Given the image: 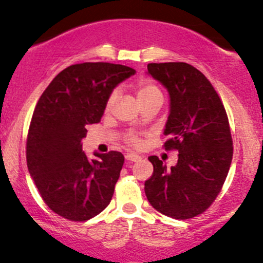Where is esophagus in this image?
<instances>
[{"label":"esophagus","mask_w":263,"mask_h":263,"mask_svg":"<svg viewBox=\"0 0 263 263\" xmlns=\"http://www.w3.org/2000/svg\"><path fill=\"white\" fill-rule=\"evenodd\" d=\"M125 159L128 160V162H139V160L142 159V158H140L139 155H137V154L128 153V154H125Z\"/></svg>","instance_id":"1"}]
</instances>
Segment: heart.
Wrapping results in <instances>:
<instances>
[{"label": "heart", "mask_w": 263, "mask_h": 263, "mask_svg": "<svg viewBox=\"0 0 263 263\" xmlns=\"http://www.w3.org/2000/svg\"><path fill=\"white\" fill-rule=\"evenodd\" d=\"M135 89H137V95H138V99H139L140 104L144 103V101L149 100V99L162 97V91H160L159 87L155 85L153 81L149 80V79H145V78L140 79V80L137 83V85H135ZM117 98H118V90H112V91L110 92L108 99H106L105 111H110V109H111L112 105H114ZM126 142H128L129 145L134 146V148H139V146L142 145V139H140L139 137H137V135H129Z\"/></svg>", "instance_id": "heart-1"}]
</instances>
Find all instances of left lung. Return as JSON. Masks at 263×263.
Masks as SVG:
<instances>
[{
  "label": "left lung",
  "instance_id": "left-lung-1",
  "mask_svg": "<svg viewBox=\"0 0 263 263\" xmlns=\"http://www.w3.org/2000/svg\"><path fill=\"white\" fill-rule=\"evenodd\" d=\"M148 74L169 92L164 148L179 154L171 168L155 155L148 158L154 171L144 191L160 213L193 218L214 202L230 171L233 146L227 112L210 80L192 65L148 64Z\"/></svg>",
  "mask_w": 263,
  "mask_h": 263
}]
</instances>
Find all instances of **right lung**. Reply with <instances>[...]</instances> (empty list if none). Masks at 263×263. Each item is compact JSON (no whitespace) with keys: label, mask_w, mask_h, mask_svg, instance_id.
<instances>
[{"label":"right lung","mask_w":263,"mask_h":263,"mask_svg":"<svg viewBox=\"0 0 263 263\" xmlns=\"http://www.w3.org/2000/svg\"><path fill=\"white\" fill-rule=\"evenodd\" d=\"M135 70L110 63H84L59 72L39 99L26 143L30 176L51 211L83 222L108 207L124 164L120 152L94 153L81 140L99 123L106 99Z\"/></svg>","instance_id":"obj_1"}]
</instances>
